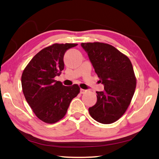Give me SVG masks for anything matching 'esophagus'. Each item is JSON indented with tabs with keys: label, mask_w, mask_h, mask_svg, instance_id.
<instances>
[{
	"label": "esophagus",
	"mask_w": 159,
	"mask_h": 159,
	"mask_svg": "<svg viewBox=\"0 0 159 159\" xmlns=\"http://www.w3.org/2000/svg\"><path fill=\"white\" fill-rule=\"evenodd\" d=\"M86 91L87 90H83V89H80V94H84Z\"/></svg>",
	"instance_id": "1"
}]
</instances>
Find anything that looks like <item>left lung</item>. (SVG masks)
Listing matches in <instances>:
<instances>
[{
    "instance_id": "left-lung-1",
    "label": "left lung",
    "mask_w": 159,
    "mask_h": 159,
    "mask_svg": "<svg viewBox=\"0 0 159 159\" xmlns=\"http://www.w3.org/2000/svg\"><path fill=\"white\" fill-rule=\"evenodd\" d=\"M95 73L104 85L96 93L98 100L88 111L91 117L110 124L122 116L130 104L136 88V77L127 56L104 43H82Z\"/></svg>"
}]
</instances>
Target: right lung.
<instances>
[{"label":"right lung","mask_w":159,"mask_h":159,"mask_svg":"<svg viewBox=\"0 0 159 159\" xmlns=\"http://www.w3.org/2000/svg\"><path fill=\"white\" fill-rule=\"evenodd\" d=\"M75 43H55L38 52L24 69L21 87L35 115L46 123H55L66 115L72 99L80 93L77 84L64 86L55 79L64 68V55Z\"/></svg>","instance_id":"obj_1"}]
</instances>
